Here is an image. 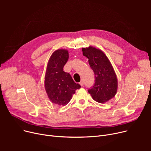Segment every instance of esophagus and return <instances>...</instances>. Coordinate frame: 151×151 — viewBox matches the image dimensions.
Segmentation results:
<instances>
[{"label":"esophagus","instance_id":"1","mask_svg":"<svg viewBox=\"0 0 151 151\" xmlns=\"http://www.w3.org/2000/svg\"><path fill=\"white\" fill-rule=\"evenodd\" d=\"M80 84L81 86H83L84 85V81H81V82L80 83Z\"/></svg>","mask_w":151,"mask_h":151}]
</instances>
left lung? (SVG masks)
Listing matches in <instances>:
<instances>
[{"instance_id": "1", "label": "left lung", "mask_w": 151, "mask_h": 151, "mask_svg": "<svg viewBox=\"0 0 151 151\" xmlns=\"http://www.w3.org/2000/svg\"><path fill=\"white\" fill-rule=\"evenodd\" d=\"M83 54L88 59L91 68L95 74V84L88 90L92 99L104 104L113 99L117 93L118 81L111 63L100 49L90 46L83 47Z\"/></svg>"}]
</instances>
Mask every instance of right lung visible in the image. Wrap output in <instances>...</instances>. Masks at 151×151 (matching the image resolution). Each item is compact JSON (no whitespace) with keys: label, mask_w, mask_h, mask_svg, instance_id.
<instances>
[{"label":"right lung","mask_w":151,"mask_h":151,"mask_svg":"<svg viewBox=\"0 0 151 151\" xmlns=\"http://www.w3.org/2000/svg\"><path fill=\"white\" fill-rule=\"evenodd\" d=\"M69 58L65 49L55 50L47 62L45 76V88L52 104L65 106L70 101L76 89L81 86L76 84L63 68Z\"/></svg>","instance_id":"1"}]
</instances>
